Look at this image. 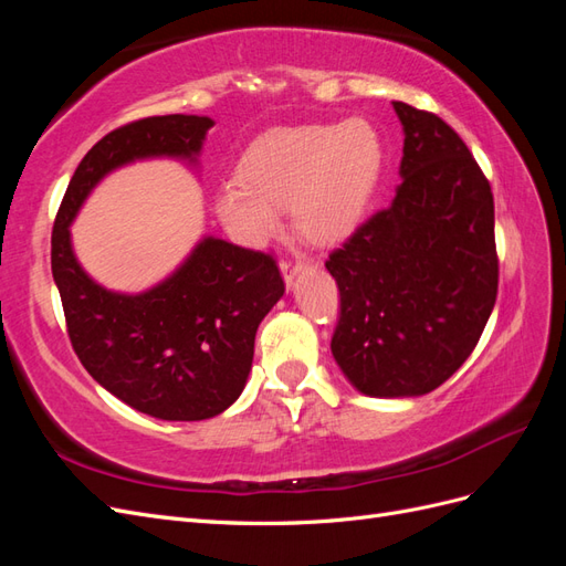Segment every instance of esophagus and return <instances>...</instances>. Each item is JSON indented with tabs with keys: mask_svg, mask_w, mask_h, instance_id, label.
Returning <instances> with one entry per match:
<instances>
[{
	"mask_svg": "<svg viewBox=\"0 0 566 566\" xmlns=\"http://www.w3.org/2000/svg\"><path fill=\"white\" fill-rule=\"evenodd\" d=\"M304 269V260L302 256H285V260H281V271H283V279L287 283V287L295 283V279L300 276V271Z\"/></svg>",
	"mask_w": 566,
	"mask_h": 566,
	"instance_id": "esophagus-1",
	"label": "esophagus"
}]
</instances>
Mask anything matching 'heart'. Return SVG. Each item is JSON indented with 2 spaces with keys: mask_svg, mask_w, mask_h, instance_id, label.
<instances>
[{
  "mask_svg": "<svg viewBox=\"0 0 566 566\" xmlns=\"http://www.w3.org/2000/svg\"><path fill=\"white\" fill-rule=\"evenodd\" d=\"M385 167L382 136L370 119L269 132L241 160L243 184H227L217 214L245 243L279 231L290 205L297 233L328 245L354 233L368 214Z\"/></svg>",
  "mask_w": 566,
  "mask_h": 566,
  "instance_id": "obj_1",
  "label": "heart"
}]
</instances>
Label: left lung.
I'll return each instance as SVG.
<instances>
[{
	"label": "left lung",
	"instance_id": "left-lung-1",
	"mask_svg": "<svg viewBox=\"0 0 566 566\" xmlns=\"http://www.w3.org/2000/svg\"><path fill=\"white\" fill-rule=\"evenodd\" d=\"M403 177L391 205L333 250L331 349L368 397H418L476 347L499 295L493 193L465 142L434 113L394 101Z\"/></svg>",
	"mask_w": 566,
	"mask_h": 566
}]
</instances>
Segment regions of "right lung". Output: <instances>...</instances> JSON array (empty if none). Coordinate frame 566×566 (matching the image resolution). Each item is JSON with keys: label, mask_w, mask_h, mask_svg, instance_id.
I'll use <instances>...</instances> for the list:
<instances>
[{"label": "right lung", "mask_w": 566, "mask_h": 566, "mask_svg": "<svg viewBox=\"0 0 566 566\" xmlns=\"http://www.w3.org/2000/svg\"><path fill=\"white\" fill-rule=\"evenodd\" d=\"M212 125L200 115H156L108 132L77 165L51 231V271L82 366L113 397L160 420L214 418L241 397L256 328L285 293L276 260L205 238L167 281L123 295L84 273L67 227L115 167L196 160Z\"/></svg>", "instance_id": "1"}]
</instances>
